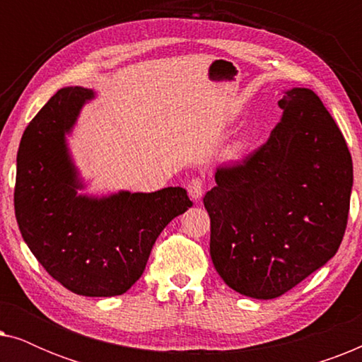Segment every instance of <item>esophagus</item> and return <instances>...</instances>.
<instances>
[{"instance_id":"obj_1","label":"esophagus","mask_w":362,"mask_h":362,"mask_svg":"<svg viewBox=\"0 0 362 362\" xmlns=\"http://www.w3.org/2000/svg\"><path fill=\"white\" fill-rule=\"evenodd\" d=\"M204 181L201 177H192V180L187 182V192H189V197L192 201H199L202 194H204Z\"/></svg>"}]
</instances>
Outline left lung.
<instances>
[{
    "instance_id": "8db88e82",
    "label": "left lung",
    "mask_w": 362,
    "mask_h": 362,
    "mask_svg": "<svg viewBox=\"0 0 362 362\" xmlns=\"http://www.w3.org/2000/svg\"><path fill=\"white\" fill-rule=\"evenodd\" d=\"M281 120L239 165L217 168L204 196L211 259L240 295L272 300L334 257L348 224L353 160L310 88L286 90Z\"/></svg>"
}]
</instances>
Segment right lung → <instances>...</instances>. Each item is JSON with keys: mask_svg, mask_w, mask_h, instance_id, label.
I'll return each mask as SVG.
<instances>
[{"mask_svg": "<svg viewBox=\"0 0 362 362\" xmlns=\"http://www.w3.org/2000/svg\"><path fill=\"white\" fill-rule=\"evenodd\" d=\"M93 97L90 88H61L24 130L14 212L24 242L54 280L77 295L115 296L140 279L158 235L192 202L182 187L78 194L83 182L66 135Z\"/></svg>", "mask_w": 362, "mask_h": 362, "instance_id": "add662e5", "label": "right lung"}]
</instances>
